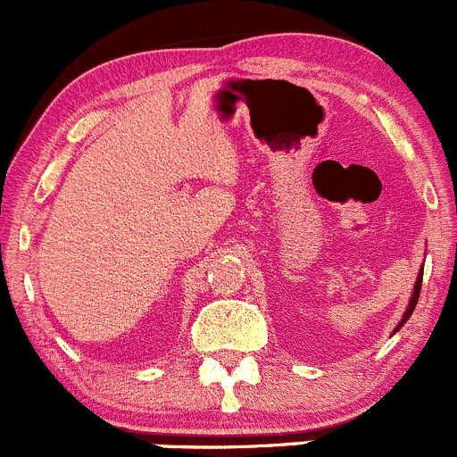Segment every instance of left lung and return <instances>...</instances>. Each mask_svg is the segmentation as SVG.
Segmentation results:
<instances>
[{"instance_id": "8db88e82", "label": "left lung", "mask_w": 457, "mask_h": 457, "mask_svg": "<svg viewBox=\"0 0 457 457\" xmlns=\"http://www.w3.org/2000/svg\"><path fill=\"white\" fill-rule=\"evenodd\" d=\"M420 288H422V270H420V275H418V279H416V288H413L411 301H409V308L404 310V314H403V321L398 323V326H396V330H394V332H398V330H401V328L404 326V321H407V319L411 317L413 308H416V303H418V297H420Z\"/></svg>"}]
</instances>
